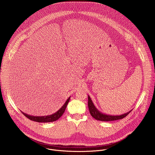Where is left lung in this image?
Here are the masks:
<instances>
[{"mask_svg":"<svg viewBox=\"0 0 155 155\" xmlns=\"http://www.w3.org/2000/svg\"><path fill=\"white\" fill-rule=\"evenodd\" d=\"M88 108L89 110V113L92 116V117H93L96 120H100V121H113V120L122 119L125 117H126L132 111V110H130L127 113H125L121 115H118V116H113V115L104 114L97 110V108L95 107V106L93 104L91 97L89 95H88Z\"/></svg>","mask_w":155,"mask_h":155,"instance_id":"8db88e82","label":"left lung"}]
</instances>
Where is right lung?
I'll return each instance as SVG.
<instances>
[{
  "label": "right lung",
  "mask_w": 155,
  "mask_h": 155,
  "mask_svg": "<svg viewBox=\"0 0 155 155\" xmlns=\"http://www.w3.org/2000/svg\"><path fill=\"white\" fill-rule=\"evenodd\" d=\"M71 97H69L66 101L65 102V104L62 106V107L56 113L51 114V115H48V116H30L28 114H27L23 112L22 113L28 119H29L31 120L37 122H54L57 120L64 113L65 110L66 108V107L68 104V103Z\"/></svg>",
  "instance_id": "1"
}]
</instances>
